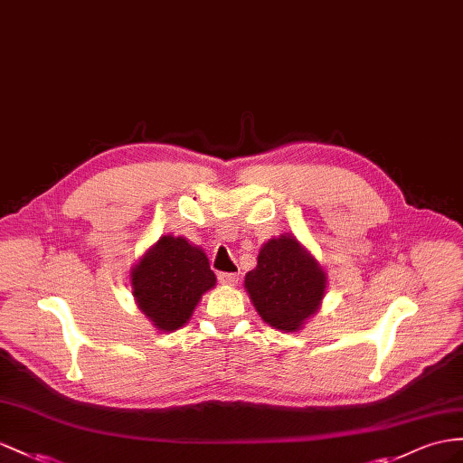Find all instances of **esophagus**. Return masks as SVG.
<instances>
[{
	"label": "esophagus",
	"mask_w": 463,
	"mask_h": 463,
	"mask_svg": "<svg viewBox=\"0 0 463 463\" xmlns=\"http://www.w3.org/2000/svg\"><path fill=\"white\" fill-rule=\"evenodd\" d=\"M218 280L225 287H233L240 280V275L238 273H220Z\"/></svg>",
	"instance_id": "1"
}]
</instances>
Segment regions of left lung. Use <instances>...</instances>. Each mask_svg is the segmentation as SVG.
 Returning <instances> with one entry per match:
<instances>
[{"mask_svg": "<svg viewBox=\"0 0 463 463\" xmlns=\"http://www.w3.org/2000/svg\"><path fill=\"white\" fill-rule=\"evenodd\" d=\"M243 285L263 322L287 334L302 330L320 310L328 275L295 235L280 233L261 245Z\"/></svg>", "mask_w": 463, "mask_h": 463, "instance_id": "obj_1", "label": "left lung"}]
</instances>
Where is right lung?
I'll return each mask as SVG.
<instances>
[{"mask_svg":"<svg viewBox=\"0 0 463 463\" xmlns=\"http://www.w3.org/2000/svg\"><path fill=\"white\" fill-rule=\"evenodd\" d=\"M131 295L159 332H175L193 318L200 298L216 287L202 247L183 235H161L129 270Z\"/></svg>","mask_w":463,"mask_h":463,"instance_id":"add662e5","label":"right lung"}]
</instances>
